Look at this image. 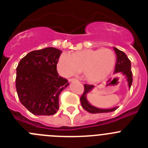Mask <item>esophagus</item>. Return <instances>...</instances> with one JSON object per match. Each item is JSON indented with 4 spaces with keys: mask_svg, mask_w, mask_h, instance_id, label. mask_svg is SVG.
<instances>
[{
    "mask_svg": "<svg viewBox=\"0 0 148 148\" xmlns=\"http://www.w3.org/2000/svg\"><path fill=\"white\" fill-rule=\"evenodd\" d=\"M76 81H77L76 78H70V79H69V82H76Z\"/></svg>",
    "mask_w": 148,
    "mask_h": 148,
    "instance_id": "obj_1",
    "label": "esophagus"
}]
</instances>
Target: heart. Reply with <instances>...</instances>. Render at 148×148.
Wrapping results in <instances>:
<instances>
[{
	"label": "heart",
	"mask_w": 148,
	"mask_h": 148,
	"mask_svg": "<svg viewBox=\"0 0 148 148\" xmlns=\"http://www.w3.org/2000/svg\"><path fill=\"white\" fill-rule=\"evenodd\" d=\"M116 64V56L108 48L77 51L73 55L63 53L58 61V70L65 77L76 75L83 70L88 82H99L108 78Z\"/></svg>",
	"instance_id": "obj_1"
}]
</instances>
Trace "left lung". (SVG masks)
<instances>
[{
	"label": "left lung",
	"instance_id": "obj_1",
	"mask_svg": "<svg viewBox=\"0 0 148 148\" xmlns=\"http://www.w3.org/2000/svg\"><path fill=\"white\" fill-rule=\"evenodd\" d=\"M115 53L116 54V63L115 65V72L114 73H122L125 75L127 81L129 88H130L133 82V74L131 71V64H130V59L127 58L124 52L119 50L117 48L113 47ZM93 85H89V84H84V91L81 96L80 101L82 103V108L90 113H110L116 110L118 107L110 108V109H101V108H95L92 104H90L87 99V95L89 92L93 89Z\"/></svg>",
	"mask_w": 148,
	"mask_h": 148
}]
</instances>
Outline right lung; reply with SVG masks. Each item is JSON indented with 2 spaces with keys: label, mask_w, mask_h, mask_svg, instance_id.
<instances>
[{
  "label": "right lung",
  "mask_w": 148,
  "mask_h": 148,
  "mask_svg": "<svg viewBox=\"0 0 148 148\" xmlns=\"http://www.w3.org/2000/svg\"><path fill=\"white\" fill-rule=\"evenodd\" d=\"M61 53L54 47L32 51L17 66V93L21 103L32 114L50 116L59 109L60 93L69 85L57 72Z\"/></svg>",
  "instance_id": "right-lung-1"
}]
</instances>
